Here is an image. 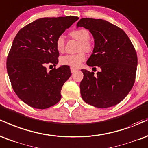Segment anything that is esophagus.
I'll return each instance as SVG.
<instances>
[{
    "label": "esophagus",
    "instance_id": "1",
    "mask_svg": "<svg viewBox=\"0 0 148 148\" xmlns=\"http://www.w3.org/2000/svg\"><path fill=\"white\" fill-rule=\"evenodd\" d=\"M70 69H71V72H72V73L76 72V70H78L77 68H75V67H70Z\"/></svg>",
    "mask_w": 148,
    "mask_h": 148
}]
</instances>
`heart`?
I'll return each mask as SVG.
<instances>
[{"label": "heart", "mask_w": 148, "mask_h": 148, "mask_svg": "<svg viewBox=\"0 0 148 148\" xmlns=\"http://www.w3.org/2000/svg\"><path fill=\"white\" fill-rule=\"evenodd\" d=\"M70 36L72 38L81 42L80 49L85 51H90L92 49L91 42L89 41L90 35L89 32L85 29H79L72 31L70 33ZM56 48L59 51H62L64 49L65 46V39L63 36H60L56 40ZM85 59V54L83 51L76 54H66L60 57V62L63 65H69L72 67H78Z\"/></svg>", "instance_id": "heart-1"}]
</instances>
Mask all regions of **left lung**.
<instances>
[{"mask_svg":"<svg viewBox=\"0 0 148 148\" xmlns=\"http://www.w3.org/2000/svg\"><path fill=\"white\" fill-rule=\"evenodd\" d=\"M76 27H83L93 36L94 47L87 65L101 69L96 75L81 69L82 99L98 108L116 106L125 99L134 85L137 67L134 46L123 30L108 21L84 18Z\"/></svg>","mask_w":148,"mask_h":148,"instance_id":"left-lung-1","label":"left lung"}]
</instances>
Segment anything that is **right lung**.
Here are the masks:
<instances>
[{
    "instance_id": "obj_1",
    "label": "right lung",
    "mask_w": 148,
    "mask_h": 148,
    "mask_svg": "<svg viewBox=\"0 0 148 148\" xmlns=\"http://www.w3.org/2000/svg\"><path fill=\"white\" fill-rule=\"evenodd\" d=\"M78 19L72 16L37 19L14 38L7 70L14 91L28 106L46 109L61 99L60 90L72 74L70 68L61 65L47 72L46 65L58 64L57 38Z\"/></svg>"
}]
</instances>
